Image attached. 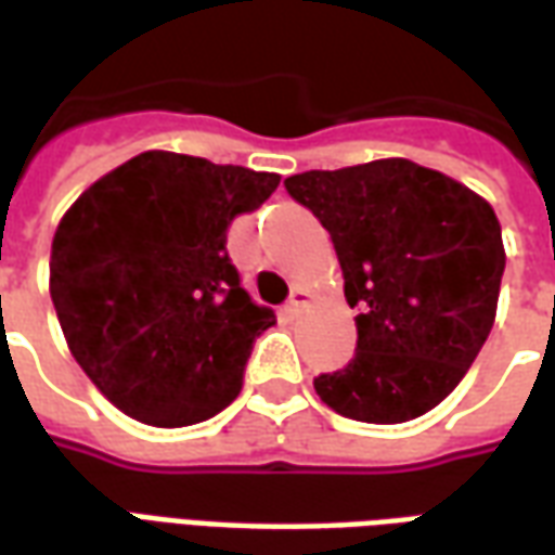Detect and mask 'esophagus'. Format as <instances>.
<instances>
[{"label": "esophagus", "instance_id": "esophagus-1", "mask_svg": "<svg viewBox=\"0 0 555 555\" xmlns=\"http://www.w3.org/2000/svg\"><path fill=\"white\" fill-rule=\"evenodd\" d=\"M309 297H312V294H309V291H306V288H294V291H291L288 302H285V312H288L291 318H297V314H300L302 309H306V302H309Z\"/></svg>", "mask_w": 555, "mask_h": 555}]
</instances>
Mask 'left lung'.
I'll use <instances>...</instances> for the list:
<instances>
[{"instance_id":"8db88e82","label":"left lung","mask_w":555,"mask_h":555,"mask_svg":"<svg viewBox=\"0 0 555 555\" xmlns=\"http://www.w3.org/2000/svg\"><path fill=\"white\" fill-rule=\"evenodd\" d=\"M285 190L330 231L360 309L353 360L314 377L321 401L372 425L437 408L493 326L505 270L493 207L401 157L291 175Z\"/></svg>"}]
</instances>
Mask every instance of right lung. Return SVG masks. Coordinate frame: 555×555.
Masks as SVG:
<instances>
[{
	"instance_id": "right-lung-1",
	"label": "right lung",
	"mask_w": 555,
	"mask_h": 555,
	"mask_svg": "<svg viewBox=\"0 0 555 555\" xmlns=\"http://www.w3.org/2000/svg\"><path fill=\"white\" fill-rule=\"evenodd\" d=\"M276 186L273 171L145 151L59 222V324L79 369L127 416L183 428L237 398L253 341L276 314L243 288L225 231Z\"/></svg>"
}]
</instances>
